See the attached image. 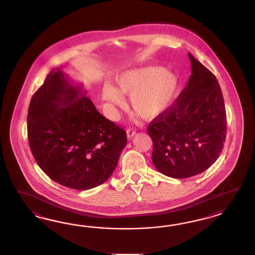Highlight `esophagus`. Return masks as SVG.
Masks as SVG:
<instances>
[{
	"label": "esophagus",
	"instance_id": "esophagus-1",
	"mask_svg": "<svg viewBox=\"0 0 255 255\" xmlns=\"http://www.w3.org/2000/svg\"><path fill=\"white\" fill-rule=\"evenodd\" d=\"M126 132H127V136H128V138H131L134 134H135V130L134 129H132V128H129V129H127V131H126Z\"/></svg>",
	"mask_w": 255,
	"mask_h": 255
}]
</instances>
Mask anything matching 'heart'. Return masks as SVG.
I'll list each match as a JSON object with an SVG mask.
<instances>
[{
    "label": "heart",
    "instance_id": "obj_1",
    "mask_svg": "<svg viewBox=\"0 0 255 255\" xmlns=\"http://www.w3.org/2000/svg\"><path fill=\"white\" fill-rule=\"evenodd\" d=\"M178 77L162 66H144L124 71L116 77L115 86H104L102 98L112 107L121 106L122 95H130V106L139 116H159L178 92Z\"/></svg>",
    "mask_w": 255,
    "mask_h": 255
}]
</instances>
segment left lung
I'll use <instances>...</instances> for the list:
<instances>
[{"label":"left lung","instance_id":"8db88e82","mask_svg":"<svg viewBox=\"0 0 255 255\" xmlns=\"http://www.w3.org/2000/svg\"><path fill=\"white\" fill-rule=\"evenodd\" d=\"M189 58L188 84L147 127L152 162L170 178H190L208 169L221 154L226 136V111L216 77L191 53Z\"/></svg>","mask_w":255,"mask_h":255}]
</instances>
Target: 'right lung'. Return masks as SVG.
Masks as SVG:
<instances>
[{
  "label": "right lung",
  "instance_id": "add662e5",
  "mask_svg": "<svg viewBox=\"0 0 255 255\" xmlns=\"http://www.w3.org/2000/svg\"><path fill=\"white\" fill-rule=\"evenodd\" d=\"M86 93L56 68L31 97L27 117L29 145L40 168L75 190L106 182L127 143L126 131L101 115Z\"/></svg>",
  "mask_w": 255,
  "mask_h": 255
}]
</instances>
